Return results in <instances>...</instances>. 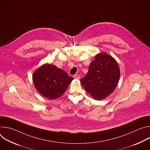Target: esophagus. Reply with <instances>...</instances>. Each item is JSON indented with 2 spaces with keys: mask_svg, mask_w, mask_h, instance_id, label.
Here are the masks:
<instances>
[{
  "mask_svg": "<svg viewBox=\"0 0 150 150\" xmlns=\"http://www.w3.org/2000/svg\"><path fill=\"white\" fill-rule=\"evenodd\" d=\"M74 77L75 79H80L79 75H77V74L75 75L74 76Z\"/></svg>",
  "mask_w": 150,
  "mask_h": 150,
  "instance_id": "obj_1",
  "label": "esophagus"
}]
</instances>
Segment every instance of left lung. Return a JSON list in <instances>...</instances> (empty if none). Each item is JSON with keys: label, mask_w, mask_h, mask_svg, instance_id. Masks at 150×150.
<instances>
[{"label": "left lung", "mask_w": 150, "mask_h": 150, "mask_svg": "<svg viewBox=\"0 0 150 150\" xmlns=\"http://www.w3.org/2000/svg\"><path fill=\"white\" fill-rule=\"evenodd\" d=\"M120 78V69L116 60L105 52L95 56L88 72L81 79L85 90L95 100H101L115 90Z\"/></svg>", "instance_id": "8db88e82"}]
</instances>
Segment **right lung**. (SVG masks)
<instances>
[{
    "instance_id": "obj_1",
    "label": "right lung",
    "mask_w": 150,
    "mask_h": 150,
    "mask_svg": "<svg viewBox=\"0 0 150 150\" xmlns=\"http://www.w3.org/2000/svg\"><path fill=\"white\" fill-rule=\"evenodd\" d=\"M73 79L65 71L49 63L41 66L33 75L36 90L42 96L50 100L61 97Z\"/></svg>"
}]
</instances>
